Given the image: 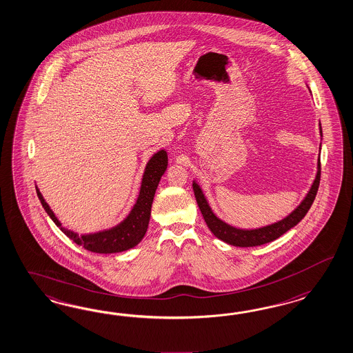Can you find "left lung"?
<instances>
[{"label":"left lung","instance_id":"obj_1","mask_svg":"<svg viewBox=\"0 0 353 353\" xmlns=\"http://www.w3.org/2000/svg\"><path fill=\"white\" fill-rule=\"evenodd\" d=\"M320 135L323 137L321 123H320ZM320 150H321V144H320ZM320 176H321V163H320V154H319L317 172L314 176V181H313L310 191L303 199V201L281 221L272 223V224H267V225L259 227V228H252V230L237 228V227H233L231 224L222 221L215 212H212V206L208 201V199L205 197L200 184L197 181H193L192 187L194 191L196 201L199 203V208L201 210L202 216L208 224L209 230L212 232V234L215 237H218L219 240L233 245V246L252 248V246H261L267 242L279 239L285 232L292 230V227H295L298 223L302 221L314 201L316 193L319 190V184H320Z\"/></svg>","mask_w":353,"mask_h":353}]
</instances>
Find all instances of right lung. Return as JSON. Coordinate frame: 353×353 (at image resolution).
<instances>
[{
  "label": "right lung",
  "instance_id": "1",
  "mask_svg": "<svg viewBox=\"0 0 353 353\" xmlns=\"http://www.w3.org/2000/svg\"><path fill=\"white\" fill-rule=\"evenodd\" d=\"M166 168H168V152L160 150L154 154H152L143 172L138 199L134 203L129 215L121 223H119L117 225L112 227L110 230H103L94 233L79 234L77 232L64 228L61 223L58 221V218L55 216V214L51 210L49 203L45 201L37 185H36V192L42 203V208L45 209V212H48L51 221L61 228V231L67 237L73 240V242H76L77 245H80L89 252H99V254L121 252L137 246L143 240L151 218L153 197L163 172H166Z\"/></svg>",
  "mask_w": 353,
  "mask_h": 353
}]
</instances>
